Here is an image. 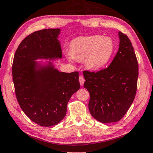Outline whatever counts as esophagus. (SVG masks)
I'll list each match as a JSON object with an SVG mask.
<instances>
[{"label":"esophagus","mask_w":153,"mask_h":153,"mask_svg":"<svg viewBox=\"0 0 153 153\" xmlns=\"http://www.w3.org/2000/svg\"><path fill=\"white\" fill-rule=\"evenodd\" d=\"M79 82H80V85L82 86L83 85H84V82L85 81V79L84 76H83L82 75H80L79 78Z\"/></svg>","instance_id":"obj_1"}]
</instances>
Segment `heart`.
Masks as SVG:
<instances>
[{
    "label": "heart",
    "instance_id": "obj_1",
    "mask_svg": "<svg viewBox=\"0 0 153 153\" xmlns=\"http://www.w3.org/2000/svg\"><path fill=\"white\" fill-rule=\"evenodd\" d=\"M114 50V44L110 37L99 35L80 37L71 43L69 60L85 59L86 68L98 70L103 67L111 59Z\"/></svg>",
    "mask_w": 153,
    "mask_h": 153
}]
</instances>
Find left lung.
<instances>
[{
	"mask_svg": "<svg viewBox=\"0 0 153 153\" xmlns=\"http://www.w3.org/2000/svg\"><path fill=\"white\" fill-rule=\"evenodd\" d=\"M119 48L108 67L97 72L84 71V87L90 94L88 108L103 123L117 122L125 116L134 99L139 64L132 43L119 32Z\"/></svg>",
	"mask_w": 153,
	"mask_h": 153,
	"instance_id": "8db88e82",
	"label": "left lung"
}]
</instances>
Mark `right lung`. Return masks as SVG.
<instances>
[{
  "label": "right lung",
  "instance_id": "obj_1",
  "mask_svg": "<svg viewBox=\"0 0 153 153\" xmlns=\"http://www.w3.org/2000/svg\"><path fill=\"white\" fill-rule=\"evenodd\" d=\"M59 33V28L31 33L20 43L13 62V80L20 106L32 121L45 127L64 119L69 99L80 88L79 72H59L51 64L36 69L34 60L62 57Z\"/></svg>",
  "mask_w": 153,
  "mask_h": 153
}]
</instances>
